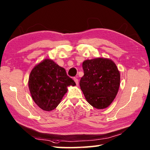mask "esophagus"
I'll list each match as a JSON object with an SVG mask.
<instances>
[{
  "label": "esophagus",
  "instance_id": "esophagus-1",
  "mask_svg": "<svg viewBox=\"0 0 150 150\" xmlns=\"http://www.w3.org/2000/svg\"><path fill=\"white\" fill-rule=\"evenodd\" d=\"M73 80L75 81V83H76V85H79V81H78V79H77V78H76V77H74V78H73Z\"/></svg>",
  "mask_w": 150,
  "mask_h": 150
}]
</instances>
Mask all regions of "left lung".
Returning <instances> with one entry per match:
<instances>
[{
    "mask_svg": "<svg viewBox=\"0 0 150 150\" xmlns=\"http://www.w3.org/2000/svg\"><path fill=\"white\" fill-rule=\"evenodd\" d=\"M84 75L79 85L87 102L98 109L105 108L115 99L120 87V75L112 61L105 58L85 60Z\"/></svg>",
    "mask_w": 150,
    "mask_h": 150,
    "instance_id": "left-lung-1",
    "label": "left lung"
}]
</instances>
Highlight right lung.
Returning <instances> with one entry per match:
<instances>
[{
  "instance_id": "right-lung-1",
  "label": "right lung",
  "mask_w": 150,
  "mask_h": 150,
  "mask_svg": "<svg viewBox=\"0 0 150 150\" xmlns=\"http://www.w3.org/2000/svg\"><path fill=\"white\" fill-rule=\"evenodd\" d=\"M75 85V81L67 75L64 68L48 59L35 66L28 80L33 100L45 111L56 108L67 93L68 86Z\"/></svg>"
}]
</instances>
